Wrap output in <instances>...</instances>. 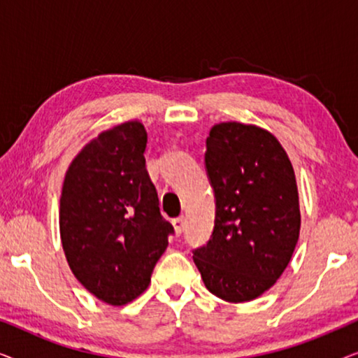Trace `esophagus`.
<instances>
[{
  "label": "esophagus",
  "mask_w": 358,
  "mask_h": 358,
  "mask_svg": "<svg viewBox=\"0 0 358 358\" xmlns=\"http://www.w3.org/2000/svg\"><path fill=\"white\" fill-rule=\"evenodd\" d=\"M173 227H174L176 234H180V233L184 231V228H185V218H184V217L174 218V220H173Z\"/></svg>",
  "instance_id": "1"
}]
</instances>
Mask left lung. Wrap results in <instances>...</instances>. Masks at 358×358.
<instances>
[{"instance_id": "8db88e82", "label": "left lung", "mask_w": 358, "mask_h": 358, "mask_svg": "<svg viewBox=\"0 0 358 358\" xmlns=\"http://www.w3.org/2000/svg\"><path fill=\"white\" fill-rule=\"evenodd\" d=\"M205 168L215 192V227L194 262L224 301L261 296L275 283L300 236L295 171L275 136L257 125L222 122L207 136Z\"/></svg>"}]
</instances>
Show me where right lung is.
Here are the masks:
<instances>
[{
    "instance_id": "obj_1",
    "label": "right lung",
    "mask_w": 358,
    "mask_h": 358,
    "mask_svg": "<svg viewBox=\"0 0 358 358\" xmlns=\"http://www.w3.org/2000/svg\"><path fill=\"white\" fill-rule=\"evenodd\" d=\"M148 135L140 120L101 131L65 174L60 238L78 282L101 301L122 306L140 296L168 248L173 224L145 166Z\"/></svg>"
}]
</instances>
